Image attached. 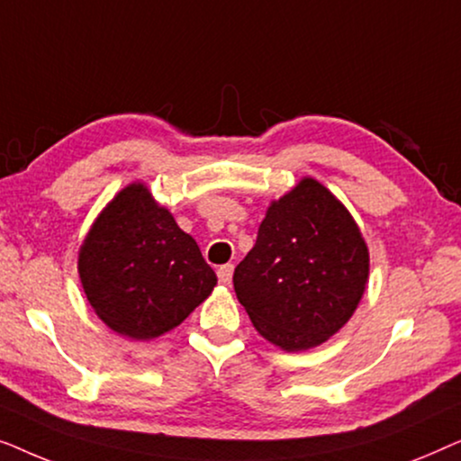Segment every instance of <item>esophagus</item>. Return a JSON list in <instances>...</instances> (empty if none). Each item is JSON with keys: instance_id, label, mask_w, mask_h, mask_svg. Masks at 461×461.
I'll use <instances>...</instances> for the list:
<instances>
[{"instance_id": "obj_1", "label": "esophagus", "mask_w": 461, "mask_h": 461, "mask_svg": "<svg viewBox=\"0 0 461 461\" xmlns=\"http://www.w3.org/2000/svg\"><path fill=\"white\" fill-rule=\"evenodd\" d=\"M232 270H235V267L232 264H224V267L218 268V279L220 283H224V285H229L230 279H232Z\"/></svg>"}]
</instances>
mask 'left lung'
I'll return each instance as SVG.
<instances>
[{
    "mask_svg": "<svg viewBox=\"0 0 461 461\" xmlns=\"http://www.w3.org/2000/svg\"><path fill=\"white\" fill-rule=\"evenodd\" d=\"M367 275V245L348 210L304 178L268 207L232 283L260 336L294 352L323 344L352 317Z\"/></svg>",
    "mask_w": 461,
    "mask_h": 461,
    "instance_id": "8db88e82",
    "label": "left lung"
}]
</instances>
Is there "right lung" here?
I'll return each mask as SVG.
<instances>
[{
	"instance_id": "add662e5",
	"label": "right lung",
	"mask_w": 461,
	"mask_h": 461,
	"mask_svg": "<svg viewBox=\"0 0 461 461\" xmlns=\"http://www.w3.org/2000/svg\"><path fill=\"white\" fill-rule=\"evenodd\" d=\"M84 292L113 331L150 339L180 325L216 285L197 241L144 185L104 207L79 251Z\"/></svg>"
}]
</instances>
